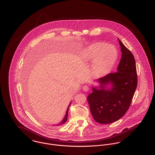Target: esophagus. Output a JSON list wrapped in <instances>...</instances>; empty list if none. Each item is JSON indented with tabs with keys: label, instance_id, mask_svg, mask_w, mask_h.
Returning <instances> with one entry per match:
<instances>
[{
	"label": "esophagus",
	"instance_id": "esophagus-1",
	"mask_svg": "<svg viewBox=\"0 0 155 155\" xmlns=\"http://www.w3.org/2000/svg\"><path fill=\"white\" fill-rule=\"evenodd\" d=\"M89 89V87L88 86H87V85H84L83 87V90L84 91H85V92L88 91Z\"/></svg>",
	"mask_w": 155,
	"mask_h": 155
}]
</instances>
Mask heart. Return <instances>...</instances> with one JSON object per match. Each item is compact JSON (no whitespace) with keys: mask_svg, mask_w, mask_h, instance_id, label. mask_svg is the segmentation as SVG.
I'll list each match as a JSON object with an SVG mask.
<instances>
[{"mask_svg":"<svg viewBox=\"0 0 155 155\" xmlns=\"http://www.w3.org/2000/svg\"><path fill=\"white\" fill-rule=\"evenodd\" d=\"M84 58L89 62H94L92 72L98 77L107 74L114 66L118 57L116 48L104 42H97L90 45L84 51Z\"/></svg>","mask_w":155,"mask_h":155,"instance_id":"1","label":"heart"}]
</instances>
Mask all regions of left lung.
I'll list each match as a JSON object with an SVG mask.
<instances>
[{"instance_id": "left-lung-1", "label": "left lung", "mask_w": 155, "mask_h": 155, "mask_svg": "<svg viewBox=\"0 0 155 155\" xmlns=\"http://www.w3.org/2000/svg\"><path fill=\"white\" fill-rule=\"evenodd\" d=\"M119 40L122 52L116 72L97 79L99 89L92 88L87 100L94 119L109 124L120 119L128 110L137 86L135 61L132 52ZM111 84L110 89H106Z\"/></svg>"}]
</instances>
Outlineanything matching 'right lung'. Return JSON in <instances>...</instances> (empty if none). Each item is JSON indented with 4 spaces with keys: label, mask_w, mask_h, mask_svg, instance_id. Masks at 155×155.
<instances>
[{
    "label": "right lung",
    "mask_w": 155,
    "mask_h": 155,
    "mask_svg": "<svg viewBox=\"0 0 155 155\" xmlns=\"http://www.w3.org/2000/svg\"><path fill=\"white\" fill-rule=\"evenodd\" d=\"M70 104H71V103H70ZM70 104H69V106H68V109H67V110L66 111V115H65V116H64V117L63 120H62V122H60L59 124H58V125H57L58 126V125H63V124H65V123L66 122L67 120V117H68V107H69V106H70Z\"/></svg>",
    "instance_id": "1"
}]
</instances>
